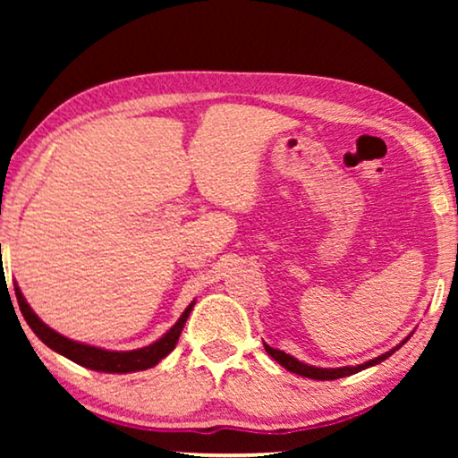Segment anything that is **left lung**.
Here are the masks:
<instances>
[{
	"instance_id": "8db88e82",
	"label": "left lung",
	"mask_w": 458,
	"mask_h": 458,
	"mask_svg": "<svg viewBox=\"0 0 458 458\" xmlns=\"http://www.w3.org/2000/svg\"><path fill=\"white\" fill-rule=\"evenodd\" d=\"M409 337H411V335H406L404 340L398 344V346H394L392 350H387V352L379 354V356H375V359L367 360V362H360V365H354V367H350V365H346V367H315V365H309V362H302V360H298L296 356L287 354V352H284V350L271 348V346H268V344H265V350H267V354L271 356V359L277 360L281 367L287 369V371H292V373L300 375V377L318 379V381H329V379H340V377H348V375H352V373H359V371H365V369H369V367H375V365H379V362H384V360L387 359V356H392L394 352H396L398 348H403L404 344L409 342Z\"/></svg>"
}]
</instances>
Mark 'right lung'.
<instances>
[{
  "label": "right lung",
  "instance_id": "obj_1",
  "mask_svg": "<svg viewBox=\"0 0 458 458\" xmlns=\"http://www.w3.org/2000/svg\"><path fill=\"white\" fill-rule=\"evenodd\" d=\"M16 290V300L18 306H21V312L24 321L29 323V327L33 329V334L39 337V340L46 344L47 348H52L54 352L66 356L68 360L77 362V365L91 369V371L99 373H133V371H146V369H152L154 365L165 359L166 354H171L174 346H177L181 331H183V325L190 318V312L193 310V304L196 300L187 306L183 315L179 317V321L173 325L171 329L166 331L165 335L158 337V340L148 344V346L137 348V350H106L99 346H91V344L71 340V337L58 334V331L49 327L47 323H43L39 317L35 315V310L30 309L27 298L22 296L21 287L14 284Z\"/></svg>",
  "mask_w": 458,
  "mask_h": 458
}]
</instances>
